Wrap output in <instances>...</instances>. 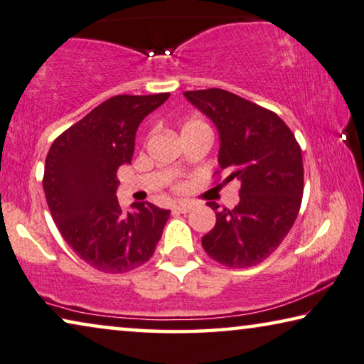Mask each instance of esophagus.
Here are the masks:
<instances>
[{"instance_id":"esophagus-1","label":"esophagus","mask_w":364,"mask_h":364,"mask_svg":"<svg viewBox=\"0 0 364 364\" xmlns=\"http://www.w3.org/2000/svg\"><path fill=\"white\" fill-rule=\"evenodd\" d=\"M193 209V206L189 203H178V204H173V211H176V213H183V214H186V213H189Z\"/></svg>"}]
</instances>
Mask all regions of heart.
<instances>
[{
    "mask_svg": "<svg viewBox=\"0 0 364 364\" xmlns=\"http://www.w3.org/2000/svg\"><path fill=\"white\" fill-rule=\"evenodd\" d=\"M189 129H209V127L206 122L201 119H191V120H188L183 127V130H189Z\"/></svg>",
    "mask_w": 364,
    "mask_h": 364,
    "instance_id": "1",
    "label": "heart"
}]
</instances>
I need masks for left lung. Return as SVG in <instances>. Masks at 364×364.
I'll use <instances>...</instances> for the list:
<instances>
[{"instance_id":"8db88e82","label":"left lung","mask_w":364,"mask_h":364,"mask_svg":"<svg viewBox=\"0 0 364 364\" xmlns=\"http://www.w3.org/2000/svg\"><path fill=\"white\" fill-rule=\"evenodd\" d=\"M184 97L218 127L224 181L240 183V201L216 213L203 235L206 254L232 269L264 262L282 244L299 216L304 161L295 135L275 112L224 89L188 90ZM221 171H216V181ZM214 211L219 208L209 201Z\"/></svg>"}]
</instances>
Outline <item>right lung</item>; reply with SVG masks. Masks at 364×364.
Wrapping results in <instances>:
<instances>
[{"instance_id": "obj_1", "label": "right lung", "mask_w": 364, "mask_h": 364, "mask_svg": "<svg viewBox=\"0 0 364 364\" xmlns=\"http://www.w3.org/2000/svg\"><path fill=\"white\" fill-rule=\"evenodd\" d=\"M170 94L115 95L53 141L43 186L50 216L69 247L100 272L125 274L150 260L170 211L133 203L122 211L117 171L132 163L140 122Z\"/></svg>"}]
</instances>
